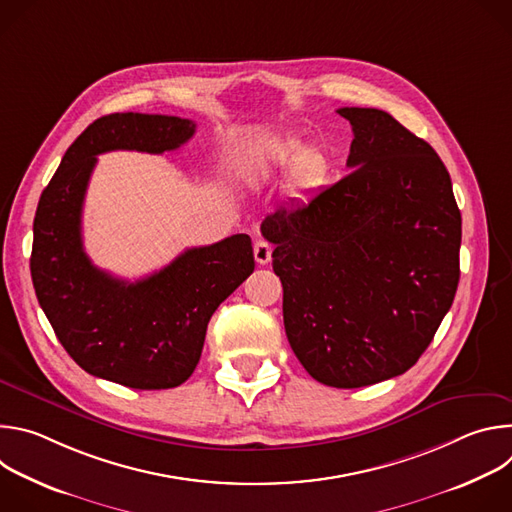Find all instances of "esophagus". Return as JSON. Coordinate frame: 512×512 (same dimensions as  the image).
Returning <instances> with one entry per match:
<instances>
[{
    "instance_id": "esophagus-1",
    "label": "esophagus",
    "mask_w": 512,
    "mask_h": 512,
    "mask_svg": "<svg viewBox=\"0 0 512 512\" xmlns=\"http://www.w3.org/2000/svg\"><path fill=\"white\" fill-rule=\"evenodd\" d=\"M253 253H255V261H257L259 265H267V263L271 261L273 247H271L267 241L259 239V241L255 243V247H253Z\"/></svg>"
}]
</instances>
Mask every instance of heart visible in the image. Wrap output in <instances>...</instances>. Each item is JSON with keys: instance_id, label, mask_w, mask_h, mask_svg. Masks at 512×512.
<instances>
[{"instance_id": "b5f03b06", "label": "heart", "mask_w": 512, "mask_h": 512, "mask_svg": "<svg viewBox=\"0 0 512 512\" xmlns=\"http://www.w3.org/2000/svg\"><path fill=\"white\" fill-rule=\"evenodd\" d=\"M289 172V188L296 192H310L322 186L330 174V158L318 148H306L298 137H281L263 145L253 160V170L261 178Z\"/></svg>"}]
</instances>
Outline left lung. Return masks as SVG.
<instances>
[{"label":"left lung","mask_w":512,"mask_h":512,"mask_svg":"<svg viewBox=\"0 0 512 512\" xmlns=\"http://www.w3.org/2000/svg\"><path fill=\"white\" fill-rule=\"evenodd\" d=\"M352 170L267 214L291 350L322 385L356 389L409 371L460 281L462 216L431 145L381 109L342 107Z\"/></svg>","instance_id":"1"}]
</instances>
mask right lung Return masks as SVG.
<instances>
[{
    "instance_id": "1",
    "label": "right lung",
    "mask_w": 512,
    "mask_h": 512,
    "mask_svg": "<svg viewBox=\"0 0 512 512\" xmlns=\"http://www.w3.org/2000/svg\"><path fill=\"white\" fill-rule=\"evenodd\" d=\"M194 131V121L172 115H105L72 141L36 208L30 271L40 308L81 369L129 389L182 385L200 360L210 316L255 269L249 235L186 249L133 283L95 267L83 249L97 156L172 152Z\"/></svg>"
}]
</instances>
